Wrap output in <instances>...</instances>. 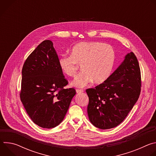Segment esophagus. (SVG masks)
I'll list each match as a JSON object with an SVG mask.
<instances>
[{
	"label": "esophagus",
	"mask_w": 156,
	"mask_h": 156,
	"mask_svg": "<svg viewBox=\"0 0 156 156\" xmlns=\"http://www.w3.org/2000/svg\"><path fill=\"white\" fill-rule=\"evenodd\" d=\"M84 91L83 90H78V89H77V90H76V92L77 93H83Z\"/></svg>",
	"instance_id": "34e87169"
}]
</instances>
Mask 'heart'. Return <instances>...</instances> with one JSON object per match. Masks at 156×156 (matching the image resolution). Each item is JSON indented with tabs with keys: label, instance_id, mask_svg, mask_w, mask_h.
Returning <instances> with one entry per match:
<instances>
[{
	"label": "heart",
	"instance_id": "obj_1",
	"mask_svg": "<svg viewBox=\"0 0 156 156\" xmlns=\"http://www.w3.org/2000/svg\"><path fill=\"white\" fill-rule=\"evenodd\" d=\"M115 62V52L112 46L99 42H81L75 45L71 55H62L58 59L61 70L66 75L74 76L78 65L82 72L74 79L72 85L83 87L92 81L101 83L112 72Z\"/></svg>",
	"mask_w": 156,
	"mask_h": 156
}]
</instances>
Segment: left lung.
<instances>
[{
    "label": "left lung",
    "instance_id": "left-lung-1",
    "mask_svg": "<svg viewBox=\"0 0 156 156\" xmlns=\"http://www.w3.org/2000/svg\"><path fill=\"white\" fill-rule=\"evenodd\" d=\"M140 91L139 63L134 53L130 52L105 81L86 90L91 123L101 129L118 126L138 101Z\"/></svg>",
    "mask_w": 156,
    "mask_h": 156
}]
</instances>
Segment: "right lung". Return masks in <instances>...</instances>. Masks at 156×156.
<instances>
[{
	"label": "right lung",
	"instance_id": "1",
	"mask_svg": "<svg viewBox=\"0 0 156 156\" xmlns=\"http://www.w3.org/2000/svg\"><path fill=\"white\" fill-rule=\"evenodd\" d=\"M21 73L20 99L30 119L44 128L58 125L76 91L63 88L68 82L60 68L51 41L39 44L26 60Z\"/></svg>",
	"mask_w": 156,
	"mask_h": 156
}]
</instances>
